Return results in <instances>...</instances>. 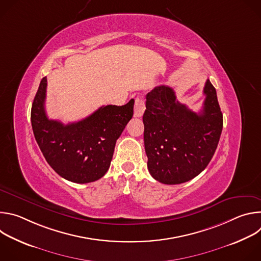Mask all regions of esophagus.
Wrapping results in <instances>:
<instances>
[{
  "instance_id": "esophagus-1",
  "label": "esophagus",
  "mask_w": 261,
  "mask_h": 261,
  "mask_svg": "<svg viewBox=\"0 0 261 261\" xmlns=\"http://www.w3.org/2000/svg\"><path fill=\"white\" fill-rule=\"evenodd\" d=\"M144 110H145L144 100L141 99V98H136L135 99V104H134V116L137 117V118L142 117Z\"/></svg>"
}]
</instances>
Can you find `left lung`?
I'll return each instance as SVG.
<instances>
[{"instance_id": "obj_1", "label": "left lung", "mask_w": 261, "mask_h": 261, "mask_svg": "<svg viewBox=\"0 0 261 261\" xmlns=\"http://www.w3.org/2000/svg\"><path fill=\"white\" fill-rule=\"evenodd\" d=\"M205 99L196 114L176 100L174 91L159 86L145 96L143 139L147 168L158 181L176 185L197 176L217 148L223 116L217 93L206 80Z\"/></svg>"}]
</instances>
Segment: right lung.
Segmentation results:
<instances>
[{
  "mask_svg": "<svg viewBox=\"0 0 261 261\" xmlns=\"http://www.w3.org/2000/svg\"><path fill=\"white\" fill-rule=\"evenodd\" d=\"M47 80L43 77L31 110L35 139L50 167L79 184L101 178L110 166L117 139L133 117L134 99L123 106H101L88 118L64 125L45 113Z\"/></svg>",
  "mask_w": 261,
  "mask_h": 261,
  "instance_id": "add662e5",
  "label": "right lung"
}]
</instances>
